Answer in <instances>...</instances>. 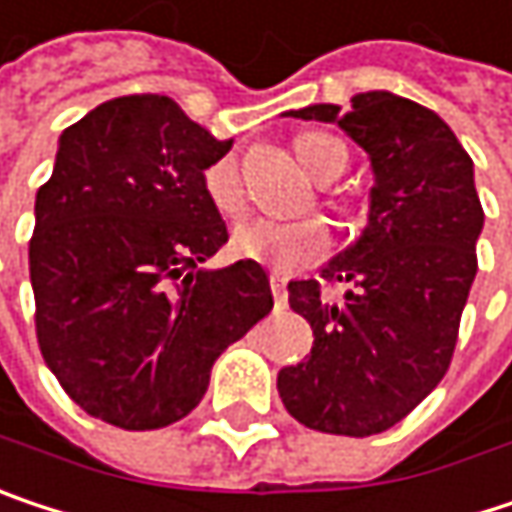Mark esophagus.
Instances as JSON below:
<instances>
[{
    "label": "esophagus",
    "mask_w": 512,
    "mask_h": 512,
    "mask_svg": "<svg viewBox=\"0 0 512 512\" xmlns=\"http://www.w3.org/2000/svg\"><path fill=\"white\" fill-rule=\"evenodd\" d=\"M269 287H272V296H275V307H287V278L281 272H272Z\"/></svg>",
    "instance_id": "1"
}]
</instances>
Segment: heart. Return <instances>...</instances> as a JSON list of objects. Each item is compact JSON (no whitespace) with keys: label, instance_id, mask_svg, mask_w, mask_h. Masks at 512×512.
I'll use <instances>...</instances> for the list:
<instances>
[{"label":"heart","instance_id":"obj_1","mask_svg":"<svg viewBox=\"0 0 512 512\" xmlns=\"http://www.w3.org/2000/svg\"><path fill=\"white\" fill-rule=\"evenodd\" d=\"M296 155L302 166L316 181H334L346 163V146L322 131H310L296 140ZM202 190L208 196L210 208L222 213L225 219H234L246 210V190H243V175L240 163L234 155H225L219 161L208 163L202 172ZM337 210H346L343 205H334ZM331 246V231L319 216H304V219H246L231 231V249L234 255L249 257L269 263L281 272L307 266L328 252Z\"/></svg>","mask_w":512,"mask_h":512}]
</instances>
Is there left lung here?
Here are the masks:
<instances>
[{"mask_svg":"<svg viewBox=\"0 0 512 512\" xmlns=\"http://www.w3.org/2000/svg\"><path fill=\"white\" fill-rule=\"evenodd\" d=\"M290 114L349 131L372 158L375 187L360 240L322 281L287 284L313 349L278 372V393L313 431L372 437L416 410L451 366L484 228L472 158L434 111L384 90L354 96L346 114L337 105ZM340 280L350 293L328 300Z\"/></svg>","mask_w":512,"mask_h":512,"instance_id":"1","label":"left lung"}]
</instances>
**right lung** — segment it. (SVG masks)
<instances>
[{
    "mask_svg": "<svg viewBox=\"0 0 512 512\" xmlns=\"http://www.w3.org/2000/svg\"><path fill=\"white\" fill-rule=\"evenodd\" d=\"M216 140L169 96H119L61 134L34 202L37 346L72 401L125 431L184 419L213 360L272 310L263 266L199 263L228 243L202 190Z\"/></svg>",
    "mask_w": 512,
    "mask_h": 512,
    "instance_id": "obj_1",
    "label": "right lung"
}]
</instances>
